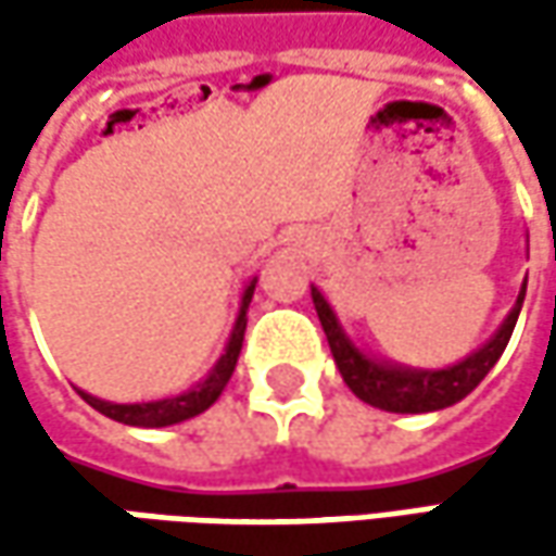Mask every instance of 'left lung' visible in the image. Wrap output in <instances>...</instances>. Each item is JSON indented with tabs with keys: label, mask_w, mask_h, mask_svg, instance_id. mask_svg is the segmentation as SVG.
Listing matches in <instances>:
<instances>
[{
	"label": "left lung",
	"mask_w": 556,
	"mask_h": 556,
	"mask_svg": "<svg viewBox=\"0 0 556 556\" xmlns=\"http://www.w3.org/2000/svg\"><path fill=\"white\" fill-rule=\"evenodd\" d=\"M526 300V285L517 293L514 309L507 312V318L502 321V328L492 333L480 350L460 358L448 368H408L399 365L390 358H377L368 355L365 350H358L350 333L343 331L337 312L331 309V303L325 300V293L318 288H312V303L318 312V321L325 328L328 346H331L333 362L343 374L346 387L353 390L362 402H368L374 408L393 412V415H424V412H439L460 402L464 395H470L485 374L495 368V362L502 358L504 346L514 333V325L520 318Z\"/></svg>",
	"instance_id": "8db88e82"
}]
</instances>
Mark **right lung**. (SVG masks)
Masks as SVG:
<instances>
[{
	"instance_id": "obj_1",
	"label": "right lung",
	"mask_w": 556,
	"mask_h": 556,
	"mask_svg": "<svg viewBox=\"0 0 556 556\" xmlns=\"http://www.w3.org/2000/svg\"><path fill=\"white\" fill-rule=\"evenodd\" d=\"M253 290H256V278H250L244 293H241V309H238V318H235V328L228 333L223 355L216 358V365L210 368V374L203 377L201 383H194L191 390L169 395V399H154V402H108V399H98V395L83 393V390H79V395L96 412L111 417V420H119V424H129V427H173V424H182L188 417H198L223 395L225 383H228V377L238 365V355H241V346H244L247 309H250Z\"/></svg>"
}]
</instances>
